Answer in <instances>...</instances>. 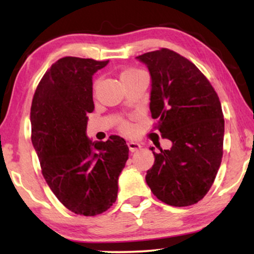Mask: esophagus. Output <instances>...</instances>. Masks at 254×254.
<instances>
[{
  "mask_svg": "<svg viewBox=\"0 0 254 254\" xmlns=\"http://www.w3.org/2000/svg\"><path fill=\"white\" fill-rule=\"evenodd\" d=\"M128 148H129V151L134 152V151H137L138 149L141 148V144L137 143V142H133V141H129L128 142Z\"/></svg>",
  "mask_w": 254,
  "mask_h": 254,
  "instance_id": "obj_1",
  "label": "esophagus"
}]
</instances>
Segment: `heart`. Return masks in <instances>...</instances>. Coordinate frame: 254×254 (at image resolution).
Instances as JSON below:
<instances>
[{
  "label": "heart",
  "instance_id": "heart-1",
  "mask_svg": "<svg viewBox=\"0 0 254 254\" xmlns=\"http://www.w3.org/2000/svg\"><path fill=\"white\" fill-rule=\"evenodd\" d=\"M141 72H142L141 70H137V69H133V68L125 69L124 71H121L120 79L124 82L128 78H131V77H134V76L141 74ZM96 84H97V83H96ZM120 130L125 134H131L134 131V127L131 126V125L128 123V121H121V123H120Z\"/></svg>",
  "mask_w": 254,
  "mask_h": 254
}]
</instances>
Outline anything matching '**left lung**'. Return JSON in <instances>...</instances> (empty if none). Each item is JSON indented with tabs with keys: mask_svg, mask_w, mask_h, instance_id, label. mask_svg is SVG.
Wrapping results in <instances>:
<instances>
[{
	"mask_svg": "<svg viewBox=\"0 0 254 254\" xmlns=\"http://www.w3.org/2000/svg\"><path fill=\"white\" fill-rule=\"evenodd\" d=\"M151 77L155 128L172 142L155 156L145 182L154 195L175 207L196 203L213 185L223 156L224 119L209 81L186 58L162 48L136 57Z\"/></svg>",
	"mask_w": 254,
	"mask_h": 254,
	"instance_id": "obj_1",
	"label": "left lung"
}]
</instances>
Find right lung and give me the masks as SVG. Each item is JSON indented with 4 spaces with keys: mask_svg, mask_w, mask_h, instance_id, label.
Segmentation results:
<instances>
[{
    "mask_svg": "<svg viewBox=\"0 0 254 254\" xmlns=\"http://www.w3.org/2000/svg\"><path fill=\"white\" fill-rule=\"evenodd\" d=\"M107 61L65 57L52 64L31 106L32 144L47 185L72 213L95 216L116 202L118 180L128 159L126 141L86 136L95 105L92 76Z\"/></svg>",
    "mask_w": 254,
    "mask_h": 254,
    "instance_id": "1",
    "label": "right lung"
}]
</instances>
